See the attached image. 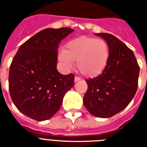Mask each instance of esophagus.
<instances>
[{
	"label": "esophagus",
	"mask_w": 147,
	"mask_h": 147,
	"mask_svg": "<svg viewBox=\"0 0 147 147\" xmlns=\"http://www.w3.org/2000/svg\"><path fill=\"white\" fill-rule=\"evenodd\" d=\"M81 78H79V77H77V76H76L75 77V79H74V81H75V82H78V81L80 80Z\"/></svg>",
	"instance_id": "34e87169"
}]
</instances>
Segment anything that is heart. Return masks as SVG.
<instances>
[{
  "label": "heart",
  "mask_w": 147,
  "mask_h": 147,
  "mask_svg": "<svg viewBox=\"0 0 147 147\" xmlns=\"http://www.w3.org/2000/svg\"><path fill=\"white\" fill-rule=\"evenodd\" d=\"M110 58L109 47L102 39L80 36L69 40L58 59L65 69L73 68L74 62L81 73L88 78H94L105 71Z\"/></svg>",
  "instance_id": "b5f03b06"
}]
</instances>
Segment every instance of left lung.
<instances>
[{"instance_id": "1", "label": "left lung", "mask_w": 147, "mask_h": 147, "mask_svg": "<svg viewBox=\"0 0 147 147\" xmlns=\"http://www.w3.org/2000/svg\"><path fill=\"white\" fill-rule=\"evenodd\" d=\"M95 35L108 44L109 61L100 76L85 80L88 90L83 103L93 116L107 118L132 100L138 87L140 67L133 51L116 36L105 33Z\"/></svg>"}]
</instances>
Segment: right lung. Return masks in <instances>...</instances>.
I'll list each match as a JSON object with an SVG mask.
<instances>
[{"label": "right lung", "instance_id": "add662e5", "mask_svg": "<svg viewBox=\"0 0 147 147\" xmlns=\"http://www.w3.org/2000/svg\"><path fill=\"white\" fill-rule=\"evenodd\" d=\"M68 27L47 28L20 47L9 71V91L13 102L24 115L38 121L51 118L74 85L75 76L56 69L58 47L72 33Z\"/></svg>", "mask_w": 147, "mask_h": 147}]
</instances>
